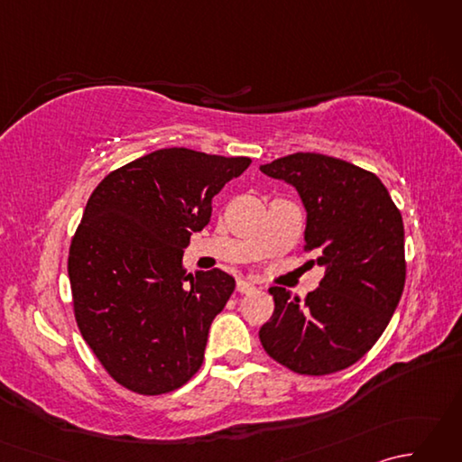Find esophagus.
<instances>
[{
    "mask_svg": "<svg viewBox=\"0 0 462 462\" xmlns=\"http://www.w3.org/2000/svg\"><path fill=\"white\" fill-rule=\"evenodd\" d=\"M238 291L240 293H252V291H256L258 288H256V283H252V282H248V280H238Z\"/></svg>",
    "mask_w": 462,
    "mask_h": 462,
    "instance_id": "esophagus-1",
    "label": "esophagus"
}]
</instances>
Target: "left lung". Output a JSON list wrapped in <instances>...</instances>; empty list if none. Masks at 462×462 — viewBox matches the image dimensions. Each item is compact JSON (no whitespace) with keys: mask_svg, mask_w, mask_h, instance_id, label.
<instances>
[{"mask_svg":"<svg viewBox=\"0 0 462 462\" xmlns=\"http://www.w3.org/2000/svg\"><path fill=\"white\" fill-rule=\"evenodd\" d=\"M260 171L298 190L308 250L326 270L306 301L273 286V313L260 329L270 357L301 375L353 365L375 346L405 286L403 218L373 172L316 152L283 156Z\"/></svg>","mask_w":462,"mask_h":462,"instance_id":"1","label":"left lung"}]
</instances>
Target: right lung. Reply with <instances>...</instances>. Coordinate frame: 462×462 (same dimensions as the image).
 I'll list each match as a JSON object with an SVG mask.
<instances>
[{
    "mask_svg": "<svg viewBox=\"0 0 462 462\" xmlns=\"http://www.w3.org/2000/svg\"><path fill=\"white\" fill-rule=\"evenodd\" d=\"M250 162L161 149L105 176L87 202L69 250L77 326L134 393H169L200 369L236 282L218 268L186 273L182 254L210 222L214 196Z\"/></svg>",
    "mask_w": 462,
    "mask_h": 462,
    "instance_id": "right-lung-1",
    "label": "right lung"
}]
</instances>
